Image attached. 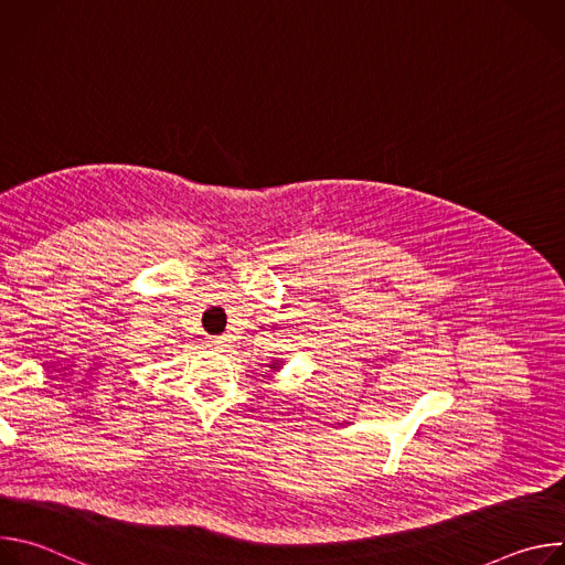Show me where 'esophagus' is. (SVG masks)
<instances>
[{
  "label": "esophagus",
  "mask_w": 565,
  "mask_h": 565,
  "mask_svg": "<svg viewBox=\"0 0 565 565\" xmlns=\"http://www.w3.org/2000/svg\"><path fill=\"white\" fill-rule=\"evenodd\" d=\"M225 342H227L225 338H210V340H207V344H210L212 349H223Z\"/></svg>",
  "instance_id": "1"
}]
</instances>
